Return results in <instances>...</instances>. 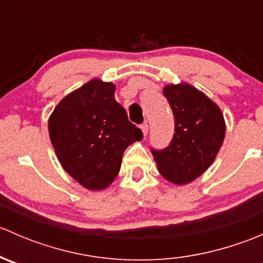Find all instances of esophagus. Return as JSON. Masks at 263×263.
<instances>
[{
	"instance_id": "esophagus-1",
	"label": "esophagus",
	"mask_w": 263,
	"mask_h": 263,
	"mask_svg": "<svg viewBox=\"0 0 263 263\" xmlns=\"http://www.w3.org/2000/svg\"><path fill=\"white\" fill-rule=\"evenodd\" d=\"M140 128H141V131H142V134H144V136H146L147 132H148V124L147 123L141 124V126H140Z\"/></svg>"
}]
</instances>
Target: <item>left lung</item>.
<instances>
[{
	"mask_svg": "<svg viewBox=\"0 0 263 263\" xmlns=\"http://www.w3.org/2000/svg\"><path fill=\"white\" fill-rule=\"evenodd\" d=\"M163 94L174 115L176 134L164 150H153L158 171L174 184H188L205 173L225 137L219 105L187 82L169 84Z\"/></svg>",
	"mask_w": 263,
	"mask_h": 263,
	"instance_id": "1",
	"label": "left lung"
}]
</instances>
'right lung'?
Masks as SVG:
<instances>
[{"label":"right lung","mask_w":263,"mask_h":263,"mask_svg":"<svg viewBox=\"0 0 263 263\" xmlns=\"http://www.w3.org/2000/svg\"><path fill=\"white\" fill-rule=\"evenodd\" d=\"M116 85L92 79L66 95L48 119L49 139L62 168L90 191L112 184L128 145L142 139L115 99Z\"/></svg>","instance_id":"add662e5"}]
</instances>
